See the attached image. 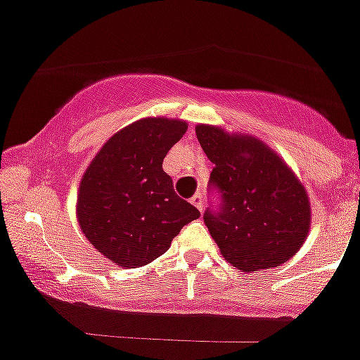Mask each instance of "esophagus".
<instances>
[{
	"mask_svg": "<svg viewBox=\"0 0 360 360\" xmlns=\"http://www.w3.org/2000/svg\"><path fill=\"white\" fill-rule=\"evenodd\" d=\"M191 203H193V205H195L196 209H200V211H203V196H202V193H196L195 196H193V198H191Z\"/></svg>",
	"mask_w": 360,
	"mask_h": 360,
	"instance_id": "1",
	"label": "esophagus"
}]
</instances>
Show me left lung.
<instances>
[{"mask_svg": "<svg viewBox=\"0 0 360 360\" xmlns=\"http://www.w3.org/2000/svg\"><path fill=\"white\" fill-rule=\"evenodd\" d=\"M196 136L214 164L209 186L218 209L203 221L221 256L241 272H262L288 262L308 236L307 189L269 146L254 136L198 124Z\"/></svg>", "mask_w": 360, "mask_h": 360, "instance_id": "left-lung-1", "label": "left lung"}]
</instances>
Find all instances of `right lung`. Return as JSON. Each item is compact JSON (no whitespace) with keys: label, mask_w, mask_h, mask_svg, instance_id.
Masks as SVG:
<instances>
[{"label":"right lung","mask_w":360,"mask_h":360,"mask_svg":"<svg viewBox=\"0 0 360 360\" xmlns=\"http://www.w3.org/2000/svg\"><path fill=\"white\" fill-rule=\"evenodd\" d=\"M187 131L184 120L149 117L129 124L101 148L81 178L77 219L110 262L136 269L169 249L200 211L174 193L165 155Z\"/></svg>","instance_id":"obj_1"}]
</instances>
